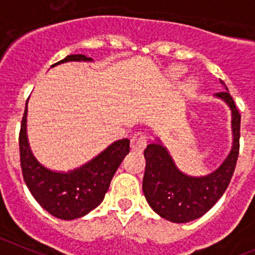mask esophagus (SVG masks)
Here are the masks:
<instances>
[{
  "mask_svg": "<svg viewBox=\"0 0 255 255\" xmlns=\"http://www.w3.org/2000/svg\"><path fill=\"white\" fill-rule=\"evenodd\" d=\"M147 145V136L142 132H136L130 138V150L132 151H142Z\"/></svg>",
  "mask_w": 255,
  "mask_h": 255,
  "instance_id": "34e87169",
  "label": "esophagus"
}]
</instances>
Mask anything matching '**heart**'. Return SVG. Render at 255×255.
Returning a JSON list of instances; mask_svg holds the SVG:
<instances>
[{"label": "heart", "instance_id": "1", "mask_svg": "<svg viewBox=\"0 0 255 255\" xmlns=\"http://www.w3.org/2000/svg\"><path fill=\"white\" fill-rule=\"evenodd\" d=\"M173 74H174V75L181 74V69H174V70H173Z\"/></svg>", "mask_w": 255, "mask_h": 255}]
</instances>
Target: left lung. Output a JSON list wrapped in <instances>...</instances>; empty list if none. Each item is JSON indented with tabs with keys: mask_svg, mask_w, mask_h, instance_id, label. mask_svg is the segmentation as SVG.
Masks as SVG:
<instances>
[{
	"mask_svg": "<svg viewBox=\"0 0 255 255\" xmlns=\"http://www.w3.org/2000/svg\"><path fill=\"white\" fill-rule=\"evenodd\" d=\"M223 86L225 82L221 81ZM226 87V86H225ZM227 90V87H226ZM216 96L229 104L232 112L234 145L216 172L205 177H189L177 169L167 149L159 142L146 146L142 190L154 212L174 223H186L205 214L226 191L234 174L240 150L241 115L227 91Z\"/></svg>",
	"mask_w": 255,
	"mask_h": 255,
	"instance_id": "left-lung-1",
	"label": "left lung"
}]
</instances>
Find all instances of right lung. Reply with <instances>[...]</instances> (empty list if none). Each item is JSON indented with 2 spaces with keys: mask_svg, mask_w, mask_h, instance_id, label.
Wrapping results in <instances>:
<instances>
[{
  "mask_svg": "<svg viewBox=\"0 0 255 255\" xmlns=\"http://www.w3.org/2000/svg\"><path fill=\"white\" fill-rule=\"evenodd\" d=\"M91 61L85 55H68L66 61ZM19 149L23 178L30 194L51 216L70 221L86 216L103 201L110 181L129 151V140L115 141L87 164L68 173L46 169L35 160L26 140V106L19 132Z\"/></svg>",
  "mask_w": 255,
  "mask_h": 255,
  "instance_id": "obj_1",
  "label": "right lung"
}]
</instances>
